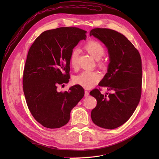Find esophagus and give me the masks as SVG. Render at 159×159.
Returning <instances> with one entry per match:
<instances>
[{"instance_id": "1", "label": "esophagus", "mask_w": 159, "mask_h": 159, "mask_svg": "<svg viewBox=\"0 0 159 159\" xmlns=\"http://www.w3.org/2000/svg\"><path fill=\"white\" fill-rule=\"evenodd\" d=\"M89 95V91H87V90H85V91H84V95H85V97H88Z\"/></svg>"}]
</instances>
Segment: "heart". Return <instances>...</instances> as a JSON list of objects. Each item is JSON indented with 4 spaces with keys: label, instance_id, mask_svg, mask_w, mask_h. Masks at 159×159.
I'll return each instance as SVG.
<instances>
[{
    "label": "heart",
    "instance_id": "obj_1",
    "mask_svg": "<svg viewBox=\"0 0 159 159\" xmlns=\"http://www.w3.org/2000/svg\"><path fill=\"white\" fill-rule=\"evenodd\" d=\"M86 51L95 59L98 60L105 53L104 46L99 42L91 40L88 41L84 45ZM80 51L79 49L72 50L70 56V63L73 68H76L78 66V58ZM98 64L103 66L102 62H99ZM101 79V75L97 71L92 70H85L75 77L74 81L75 83L80 85L85 88H91L95 86Z\"/></svg>",
    "mask_w": 159,
    "mask_h": 159
}]
</instances>
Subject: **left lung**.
Returning <instances> with one entry per match:
<instances>
[{
    "mask_svg": "<svg viewBox=\"0 0 159 159\" xmlns=\"http://www.w3.org/2000/svg\"><path fill=\"white\" fill-rule=\"evenodd\" d=\"M89 35L101 40L108 49L107 72L98 86L113 92L107 96L101 93V89L90 91L97 101L91 111V119L99 127L113 129L126 122L139 103L143 79L141 57L131 42L115 30L94 28Z\"/></svg>",
    "mask_w": 159,
    "mask_h": 159,
    "instance_id": "left-lung-1",
    "label": "left lung"
}]
</instances>
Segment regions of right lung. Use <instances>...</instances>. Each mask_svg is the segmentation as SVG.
Listing matches in <instances>:
<instances>
[{"instance_id":"obj_1","label":"right lung","mask_w":159,"mask_h":159,"mask_svg":"<svg viewBox=\"0 0 159 159\" xmlns=\"http://www.w3.org/2000/svg\"><path fill=\"white\" fill-rule=\"evenodd\" d=\"M86 31L62 27L44 31L28 53L23 73V91L34 119L45 128H59L70 120V112L84 95L79 84L58 92V84L70 79V56Z\"/></svg>"}]
</instances>
